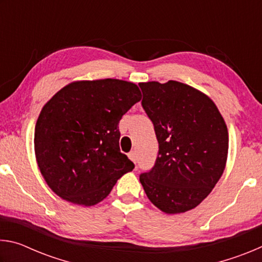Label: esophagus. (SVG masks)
<instances>
[{"instance_id":"34e87169","label":"esophagus","mask_w":262,"mask_h":262,"mask_svg":"<svg viewBox=\"0 0 262 262\" xmlns=\"http://www.w3.org/2000/svg\"><path fill=\"white\" fill-rule=\"evenodd\" d=\"M128 157H129L133 162H134L135 164L137 163V155H136V152L135 151H132V152H129L128 154Z\"/></svg>"}]
</instances>
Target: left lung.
Returning a JSON list of instances; mask_svg holds the SVG:
<instances>
[{"label":"left lung","instance_id":"obj_1","mask_svg":"<svg viewBox=\"0 0 262 262\" xmlns=\"http://www.w3.org/2000/svg\"><path fill=\"white\" fill-rule=\"evenodd\" d=\"M142 107L158 141L155 165L140 174L145 194L166 214L193 209L223 174L229 149L228 128L209 97L187 84H139Z\"/></svg>","mask_w":262,"mask_h":262}]
</instances>
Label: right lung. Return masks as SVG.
Returning <instances> with one entry per match:
<instances>
[{
  "label": "right lung",
  "instance_id": "add662e5",
  "mask_svg": "<svg viewBox=\"0 0 262 262\" xmlns=\"http://www.w3.org/2000/svg\"><path fill=\"white\" fill-rule=\"evenodd\" d=\"M141 97L136 84L106 78L73 82L47 101L35 123L34 151L53 192L94 206L134 168L119 147V121Z\"/></svg>",
  "mask_w": 262,
  "mask_h": 262
}]
</instances>
